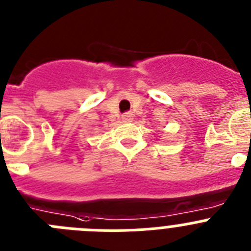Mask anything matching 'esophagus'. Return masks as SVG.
<instances>
[{"label":"esophagus","instance_id":"esophagus-1","mask_svg":"<svg viewBox=\"0 0 251 251\" xmlns=\"http://www.w3.org/2000/svg\"><path fill=\"white\" fill-rule=\"evenodd\" d=\"M122 119H123V122H130L133 119V114L132 113H126V114L122 115Z\"/></svg>","mask_w":251,"mask_h":251}]
</instances>
